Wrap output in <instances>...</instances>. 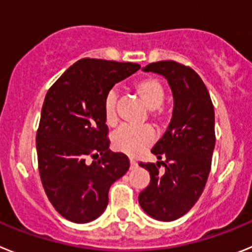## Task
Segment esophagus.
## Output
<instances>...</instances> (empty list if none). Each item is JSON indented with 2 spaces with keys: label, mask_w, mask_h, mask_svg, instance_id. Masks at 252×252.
<instances>
[{
  "label": "esophagus",
  "mask_w": 252,
  "mask_h": 252,
  "mask_svg": "<svg viewBox=\"0 0 252 252\" xmlns=\"http://www.w3.org/2000/svg\"><path fill=\"white\" fill-rule=\"evenodd\" d=\"M130 165H131V168H136V166H137V162L135 161V160H133V159H131V160H130Z\"/></svg>",
  "instance_id": "1"
}]
</instances>
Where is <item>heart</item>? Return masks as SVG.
Instances as JSON below:
<instances>
[{"instance_id": "obj_1", "label": "heart", "mask_w": 252, "mask_h": 252, "mask_svg": "<svg viewBox=\"0 0 252 252\" xmlns=\"http://www.w3.org/2000/svg\"><path fill=\"white\" fill-rule=\"evenodd\" d=\"M133 91L136 92L141 101L150 110V117L154 124L160 126L169 119V111L162 107L165 99V88L161 82L154 77L141 78L133 84ZM117 95L115 92H110L106 95L103 103V116L107 125L116 124L117 112H116ZM154 141V130L151 126H122L112 135V145L115 150L127 154L130 157H137L142 154Z\"/></svg>"}]
</instances>
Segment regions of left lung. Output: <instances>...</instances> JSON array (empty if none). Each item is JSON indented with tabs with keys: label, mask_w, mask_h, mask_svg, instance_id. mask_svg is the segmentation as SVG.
Returning <instances> with one entry per match:
<instances>
[{
	"label": "left lung",
	"mask_w": 252,
	"mask_h": 252,
	"mask_svg": "<svg viewBox=\"0 0 252 252\" xmlns=\"http://www.w3.org/2000/svg\"><path fill=\"white\" fill-rule=\"evenodd\" d=\"M144 70L168 79L174 108L165 133L151 149L160 161L139 164L150 173L139 203L150 217L174 221L194 206L206 187L216 144L215 110L207 87L190 66L161 60Z\"/></svg>",
	"instance_id": "1"
}]
</instances>
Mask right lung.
Here are the masks:
<instances>
[{
	"instance_id": "1",
	"label": "right lung",
	"mask_w": 252,
	"mask_h": 252,
	"mask_svg": "<svg viewBox=\"0 0 252 252\" xmlns=\"http://www.w3.org/2000/svg\"><path fill=\"white\" fill-rule=\"evenodd\" d=\"M139 69L135 63L86 58L46 93L36 132L40 179L50 203L68 221L99 217L110 187L130 168L125 154L108 149L103 103L116 83Z\"/></svg>"
}]
</instances>
